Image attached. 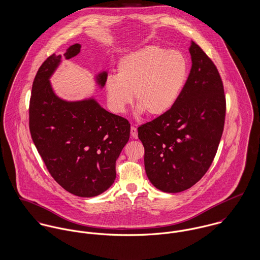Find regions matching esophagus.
I'll return each mask as SVG.
<instances>
[{"mask_svg": "<svg viewBox=\"0 0 260 260\" xmlns=\"http://www.w3.org/2000/svg\"><path fill=\"white\" fill-rule=\"evenodd\" d=\"M131 135L134 139H138V128L134 125L131 127Z\"/></svg>", "mask_w": 260, "mask_h": 260, "instance_id": "1", "label": "esophagus"}]
</instances>
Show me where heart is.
<instances>
[{"instance_id":"heart-1","label":"heart","mask_w":260,"mask_h":260,"mask_svg":"<svg viewBox=\"0 0 260 260\" xmlns=\"http://www.w3.org/2000/svg\"><path fill=\"white\" fill-rule=\"evenodd\" d=\"M188 76L185 58L178 52L148 46L118 61L116 77L106 81L108 103L113 112L122 114L135 101L139 112L159 116L178 101Z\"/></svg>"}]
</instances>
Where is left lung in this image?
<instances>
[{"mask_svg":"<svg viewBox=\"0 0 260 260\" xmlns=\"http://www.w3.org/2000/svg\"><path fill=\"white\" fill-rule=\"evenodd\" d=\"M192 66L173 109L138 127L150 182L165 192L194 185L211 166L220 142L226 111L223 83L214 62L194 43Z\"/></svg>","mask_w":260,"mask_h":260,"instance_id":"8db88e82","label":"left lung"}]
</instances>
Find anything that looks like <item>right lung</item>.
<instances>
[{
    "label": "right lung",
    "instance_id": "obj_1",
    "mask_svg": "<svg viewBox=\"0 0 260 260\" xmlns=\"http://www.w3.org/2000/svg\"><path fill=\"white\" fill-rule=\"evenodd\" d=\"M81 48L80 44L69 47L64 57L77 56ZM59 60L60 56L53 54L37 72L29 99V133L58 184L77 197L92 198L114 183L116 159L128 142L131 124L92 99L74 103L58 99L49 78ZM98 81L103 87L107 74Z\"/></svg>",
    "mask_w": 260,
    "mask_h": 260
}]
</instances>
